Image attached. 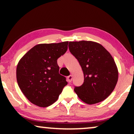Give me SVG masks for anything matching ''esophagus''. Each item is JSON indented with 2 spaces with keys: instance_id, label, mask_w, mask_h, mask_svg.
<instances>
[{
  "instance_id": "34e87169",
  "label": "esophagus",
  "mask_w": 134,
  "mask_h": 134,
  "mask_svg": "<svg viewBox=\"0 0 134 134\" xmlns=\"http://www.w3.org/2000/svg\"><path fill=\"white\" fill-rule=\"evenodd\" d=\"M68 81L69 82H71V81H72V75H70V76H69L68 77Z\"/></svg>"
}]
</instances>
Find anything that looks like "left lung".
I'll use <instances>...</instances> for the list:
<instances>
[{"instance_id": "8db88e82", "label": "left lung", "mask_w": 134, "mask_h": 134, "mask_svg": "<svg viewBox=\"0 0 134 134\" xmlns=\"http://www.w3.org/2000/svg\"><path fill=\"white\" fill-rule=\"evenodd\" d=\"M70 52L79 61L84 82L74 87L79 98L88 104L98 103L112 93L118 79L116 65L110 54L100 44L80 41L69 43Z\"/></svg>"}]
</instances>
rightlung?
I'll return each instance as SVG.
<instances>
[{"label": "right lung", "instance_id": "right-lung-1", "mask_svg": "<svg viewBox=\"0 0 134 134\" xmlns=\"http://www.w3.org/2000/svg\"><path fill=\"white\" fill-rule=\"evenodd\" d=\"M68 41L35 46L19 60L16 69L18 85L29 101L46 107L58 99L68 84L59 74L57 59L65 54Z\"/></svg>", "mask_w": 134, "mask_h": 134}]
</instances>
